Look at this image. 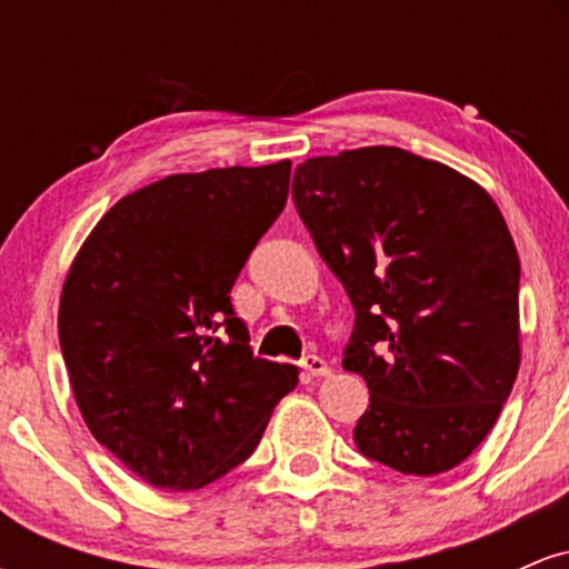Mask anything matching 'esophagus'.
<instances>
[{"mask_svg":"<svg viewBox=\"0 0 569 569\" xmlns=\"http://www.w3.org/2000/svg\"><path fill=\"white\" fill-rule=\"evenodd\" d=\"M302 369H305V375H310V377H331V375H335V369H331L329 363H326L323 358H318V356H307L302 361Z\"/></svg>","mask_w":569,"mask_h":569,"instance_id":"1","label":"esophagus"}]
</instances>
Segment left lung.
<instances>
[{
    "label": "left lung",
    "instance_id": "left-lung-1",
    "mask_svg": "<svg viewBox=\"0 0 569 569\" xmlns=\"http://www.w3.org/2000/svg\"><path fill=\"white\" fill-rule=\"evenodd\" d=\"M291 192L356 307L342 367L369 385L358 449L407 476L460 466L521 361V267L498 202L398 147L305 160Z\"/></svg>",
    "mask_w": 569,
    "mask_h": 569
}]
</instances>
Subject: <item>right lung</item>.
I'll return each mask as SVG.
<instances>
[{"label": "right lung", "mask_w": 569, "mask_h": 569, "mask_svg": "<svg viewBox=\"0 0 569 569\" xmlns=\"http://www.w3.org/2000/svg\"><path fill=\"white\" fill-rule=\"evenodd\" d=\"M291 160L173 173L117 200L71 262L58 339L93 439L147 485L200 489L299 382L253 358L230 291L289 198Z\"/></svg>", "instance_id": "add662e5"}]
</instances>
